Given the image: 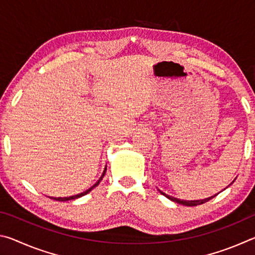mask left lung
<instances>
[{"instance_id": "left-lung-1", "label": "left lung", "mask_w": 255, "mask_h": 255, "mask_svg": "<svg viewBox=\"0 0 255 255\" xmlns=\"http://www.w3.org/2000/svg\"><path fill=\"white\" fill-rule=\"evenodd\" d=\"M235 181V180H234ZM234 181H233V182H234ZM232 182V183H233ZM231 183V184H232ZM230 184V185H231ZM227 188V187H226ZM225 188V189H226ZM224 189V190H225ZM159 191V193H161V195H163L164 197H166L167 199H170L171 201H174V202H176V204H180V205H183V206H188V207H193V206H198V205H202V204H205V202H207V201H209L210 199H213L214 197H216L218 195H214V196H211V197H209V198H205V199H200V200H181V199H178V198H174V197H171V196H169V195H166V193H164L163 191H161V190H158Z\"/></svg>"}]
</instances>
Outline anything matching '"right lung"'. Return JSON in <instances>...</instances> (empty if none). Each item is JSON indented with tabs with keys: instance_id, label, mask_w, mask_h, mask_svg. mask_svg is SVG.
<instances>
[{
	"instance_id": "add662e5",
	"label": "right lung",
	"mask_w": 255,
	"mask_h": 255,
	"mask_svg": "<svg viewBox=\"0 0 255 255\" xmlns=\"http://www.w3.org/2000/svg\"><path fill=\"white\" fill-rule=\"evenodd\" d=\"M106 171H107V166L105 167V171H103V173H102V175L100 176V179H99L96 183H94L91 188H89L88 190H85L84 192H81V193H79V195H75V196H71V197H64V198H62V197H58V198H54V197H49L50 199H53V200H57V201H68V200H74V199H77V198H81V197H83V196H85L86 193H89L90 191H91L92 189H94L96 187H98L99 185V183L101 182V180H102V178L103 176H105V174H106Z\"/></svg>"
}]
</instances>
